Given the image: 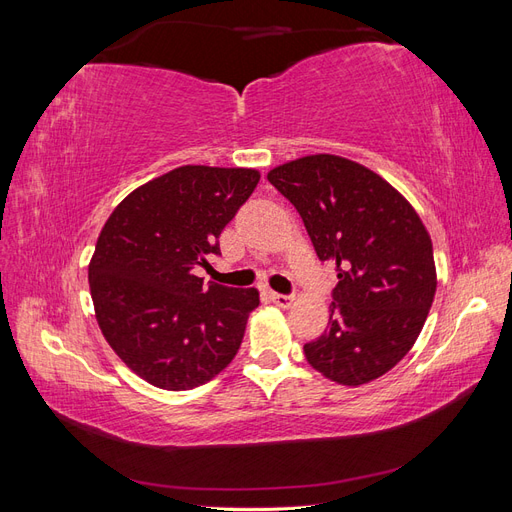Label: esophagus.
<instances>
[{"label": "esophagus", "instance_id": "esophagus-1", "mask_svg": "<svg viewBox=\"0 0 512 512\" xmlns=\"http://www.w3.org/2000/svg\"><path fill=\"white\" fill-rule=\"evenodd\" d=\"M271 299H273V303L275 305H280V307H288L290 303H292V294H282V292H271Z\"/></svg>", "mask_w": 512, "mask_h": 512}]
</instances>
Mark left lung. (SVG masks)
I'll return each mask as SVG.
<instances>
[{
	"label": "left lung",
	"mask_w": 512,
	"mask_h": 512,
	"mask_svg": "<svg viewBox=\"0 0 512 512\" xmlns=\"http://www.w3.org/2000/svg\"><path fill=\"white\" fill-rule=\"evenodd\" d=\"M267 179L337 271L327 331L303 346L309 365L348 386L380 378L408 354L436 294L421 218L374 170L329 153L277 166Z\"/></svg>",
	"instance_id": "left-lung-1"
}]
</instances>
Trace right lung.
Listing matches in <instances>:
<instances>
[{
	"label": "right lung",
	"mask_w": 512,
	"mask_h": 512,
	"mask_svg": "<svg viewBox=\"0 0 512 512\" xmlns=\"http://www.w3.org/2000/svg\"><path fill=\"white\" fill-rule=\"evenodd\" d=\"M260 181L252 168L179 166L134 190L106 220L89 290L106 342L134 374L188 391L235 359L256 288L194 275Z\"/></svg>",
	"instance_id": "obj_1"
}]
</instances>
